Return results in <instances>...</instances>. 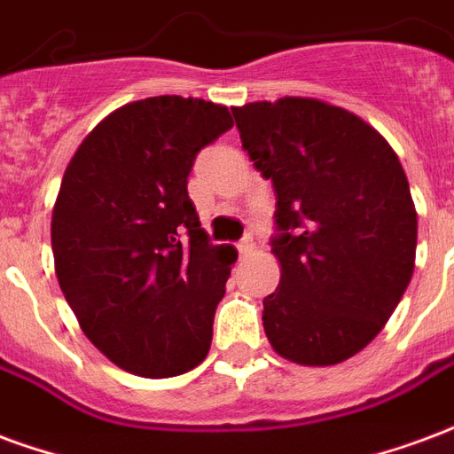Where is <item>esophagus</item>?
<instances>
[{"label":"esophagus","mask_w":454,"mask_h":454,"mask_svg":"<svg viewBox=\"0 0 454 454\" xmlns=\"http://www.w3.org/2000/svg\"><path fill=\"white\" fill-rule=\"evenodd\" d=\"M251 251H254V239H251V237H244V239L239 241V254L247 259Z\"/></svg>","instance_id":"obj_1"}]
</instances>
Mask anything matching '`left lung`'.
Wrapping results in <instances>:
<instances>
[{"instance_id":"left-lung-1","label":"left lung","mask_w":454,"mask_h":454,"mask_svg":"<svg viewBox=\"0 0 454 454\" xmlns=\"http://www.w3.org/2000/svg\"><path fill=\"white\" fill-rule=\"evenodd\" d=\"M231 115L276 191L280 283L263 297V332L297 365L353 358L385 329L416 263L402 161L370 122L319 98L254 101Z\"/></svg>"}]
</instances>
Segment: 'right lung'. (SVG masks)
I'll list each match as a JSON object with an SVG mask.
<instances>
[{
	"mask_svg": "<svg viewBox=\"0 0 454 454\" xmlns=\"http://www.w3.org/2000/svg\"><path fill=\"white\" fill-rule=\"evenodd\" d=\"M227 106L152 96L106 115L69 159L51 239L62 295L106 358L140 377L200 365L237 251L210 244L186 184Z\"/></svg>",
	"mask_w": 454,
	"mask_h": 454,
	"instance_id": "add662e5",
	"label": "right lung"
}]
</instances>
